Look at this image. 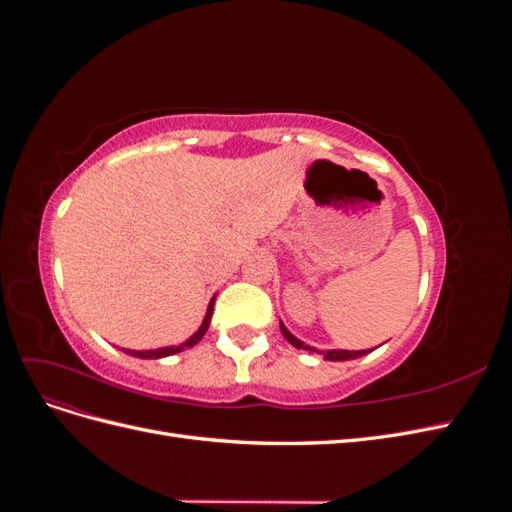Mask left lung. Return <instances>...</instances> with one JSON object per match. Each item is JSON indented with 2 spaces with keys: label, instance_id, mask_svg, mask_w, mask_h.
Returning <instances> with one entry per match:
<instances>
[{
  "label": "left lung",
  "instance_id": "left-lung-1",
  "mask_svg": "<svg viewBox=\"0 0 512 512\" xmlns=\"http://www.w3.org/2000/svg\"><path fill=\"white\" fill-rule=\"evenodd\" d=\"M280 329H282V335L288 339V342L297 348V350H307V352H316V354H322L324 356V361H350V359H359V356H363V354H367V352H371V350H316L314 346H307V344H303L299 337H294L286 327H284V322H280Z\"/></svg>",
  "mask_w": 512,
  "mask_h": 512
}]
</instances>
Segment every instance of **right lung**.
Segmentation results:
<instances>
[{
    "instance_id": "1",
    "label": "right lung",
    "mask_w": 512,
    "mask_h": 512,
    "mask_svg": "<svg viewBox=\"0 0 512 512\" xmlns=\"http://www.w3.org/2000/svg\"><path fill=\"white\" fill-rule=\"evenodd\" d=\"M213 303H215V297L209 301L205 320L200 322L198 331H196L192 337L185 339L183 344H179V346H164V348H156V350H126V348H121V350H123V352H128L130 356H138V359H164V356L177 354V352H181V350H185V348H192V346H196V344L200 342V339H203V335L207 333V329H209V322H211V316H213Z\"/></svg>"
}]
</instances>
